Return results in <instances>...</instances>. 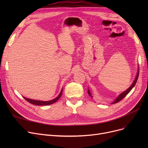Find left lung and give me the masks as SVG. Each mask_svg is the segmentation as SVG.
Returning <instances> with one entry per match:
<instances>
[{
	"label": "left lung",
	"mask_w": 148,
	"mask_h": 148,
	"mask_svg": "<svg viewBox=\"0 0 148 148\" xmlns=\"http://www.w3.org/2000/svg\"><path fill=\"white\" fill-rule=\"evenodd\" d=\"M138 74H139V69H138V71H137V75H136V78H135V80H134V81L133 82V84H132L131 85V86H130L128 89H127L125 91H124V92H122L121 94L117 98H116L115 99V100L114 101H113L112 104H115V103H118L119 101H120L122 100L124 97H125L128 94V93L131 91V90L134 87L135 84H136V82H137V79H138ZM88 94L89 95V96L92 98V95H91V94H90V91H89V89H88Z\"/></svg>",
	"instance_id": "8db88e82"
}]
</instances>
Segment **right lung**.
Returning <instances> with one entry per match:
<instances>
[{
    "label": "right lung",
    "instance_id": "right-lung-1",
    "mask_svg": "<svg viewBox=\"0 0 148 148\" xmlns=\"http://www.w3.org/2000/svg\"><path fill=\"white\" fill-rule=\"evenodd\" d=\"M62 90L63 89H62L60 94L56 98L50 101H39V100H34V99H29V98H27L26 97H23L24 98L27 102L34 104V105H36V106H47V105H50L52 104L53 103H54L55 102H56L60 98L62 94Z\"/></svg>",
    "mask_w": 148,
    "mask_h": 148
}]
</instances>
